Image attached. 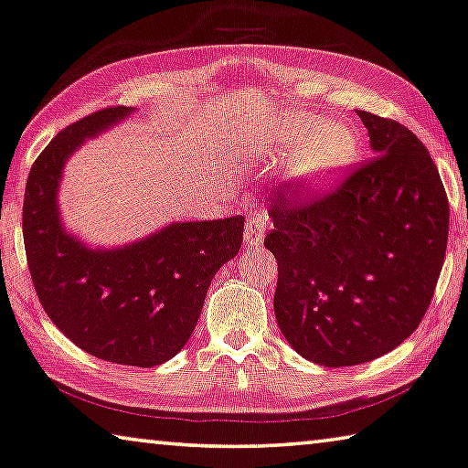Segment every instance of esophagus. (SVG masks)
Listing matches in <instances>:
<instances>
[{
    "label": "esophagus",
    "mask_w": 468,
    "mask_h": 468,
    "mask_svg": "<svg viewBox=\"0 0 468 468\" xmlns=\"http://www.w3.org/2000/svg\"><path fill=\"white\" fill-rule=\"evenodd\" d=\"M265 221L267 218L263 213H250L247 219V228H244V244L249 249H257L261 247V242L265 239Z\"/></svg>",
    "instance_id": "1"
}]
</instances>
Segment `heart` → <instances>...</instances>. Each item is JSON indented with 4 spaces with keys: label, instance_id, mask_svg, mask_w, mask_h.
<instances>
[{
    "label": "heart",
    "instance_id": "heart-1",
    "mask_svg": "<svg viewBox=\"0 0 468 468\" xmlns=\"http://www.w3.org/2000/svg\"><path fill=\"white\" fill-rule=\"evenodd\" d=\"M361 141L346 122H324L313 113H286L257 143V155L271 164L288 159L286 180L296 193L315 195L358 159Z\"/></svg>",
    "mask_w": 468,
    "mask_h": 468
}]
</instances>
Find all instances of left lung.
<instances>
[{
    "mask_svg": "<svg viewBox=\"0 0 468 468\" xmlns=\"http://www.w3.org/2000/svg\"><path fill=\"white\" fill-rule=\"evenodd\" d=\"M373 159L338 190L271 205L273 309L298 355L324 367L369 363L419 327L438 284L450 209L431 155L407 126L356 112Z\"/></svg>",
    "mask_w": 468,
    "mask_h": 468,
    "instance_id": "left-lung-1",
    "label": "left lung"
}]
</instances>
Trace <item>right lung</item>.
<instances>
[{
	"label": "right lung",
	"instance_id": "right-lung-1",
	"mask_svg": "<svg viewBox=\"0 0 468 468\" xmlns=\"http://www.w3.org/2000/svg\"><path fill=\"white\" fill-rule=\"evenodd\" d=\"M133 113L107 107L45 147L27 180L22 232L37 296L59 332L103 361L155 367L188 342L211 280L239 255L244 218L174 221L107 249L66 229L58 201L66 162Z\"/></svg>",
	"mask_w": 468,
	"mask_h": 468
}]
</instances>
